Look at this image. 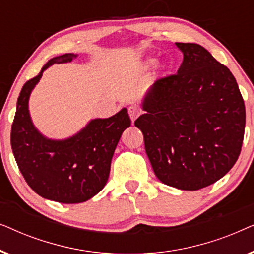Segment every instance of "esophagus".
<instances>
[{
    "label": "esophagus",
    "instance_id": "esophagus-1",
    "mask_svg": "<svg viewBox=\"0 0 254 254\" xmlns=\"http://www.w3.org/2000/svg\"><path fill=\"white\" fill-rule=\"evenodd\" d=\"M128 114H129L131 123H134L136 120V118L141 114V111L136 105H131L128 107Z\"/></svg>",
    "mask_w": 254,
    "mask_h": 254
}]
</instances>
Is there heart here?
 <instances>
[{"instance_id": "b5f03b06", "label": "heart", "mask_w": 254, "mask_h": 254, "mask_svg": "<svg viewBox=\"0 0 254 254\" xmlns=\"http://www.w3.org/2000/svg\"><path fill=\"white\" fill-rule=\"evenodd\" d=\"M156 64H157V58L155 57H150L145 60V65H147V67H154Z\"/></svg>"}]
</instances>
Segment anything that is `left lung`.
Instances as JSON below:
<instances>
[{"label":"left lung","mask_w":254,"mask_h":254,"mask_svg":"<svg viewBox=\"0 0 254 254\" xmlns=\"http://www.w3.org/2000/svg\"><path fill=\"white\" fill-rule=\"evenodd\" d=\"M183 64L158 79L135 121L155 175L184 190L209 186L230 171L244 138L245 105L236 78L206 48L176 43Z\"/></svg>","instance_id":"8db88e82"}]
</instances>
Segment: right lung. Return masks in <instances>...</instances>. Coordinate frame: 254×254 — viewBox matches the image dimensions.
Wrapping results in <instances>:
<instances>
[{"label": "right lung", "mask_w": 254, "mask_h": 254, "mask_svg": "<svg viewBox=\"0 0 254 254\" xmlns=\"http://www.w3.org/2000/svg\"><path fill=\"white\" fill-rule=\"evenodd\" d=\"M77 54L52 58L20 90L11 127V148L24 179L37 194L61 203L88 201L106 185L111 162L124 130L130 126L126 107L110 118L91 119L71 136L51 138L34 126L29 100L43 72Z\"/></svg>", "instance_id": "add662e5"}]
</instances>
